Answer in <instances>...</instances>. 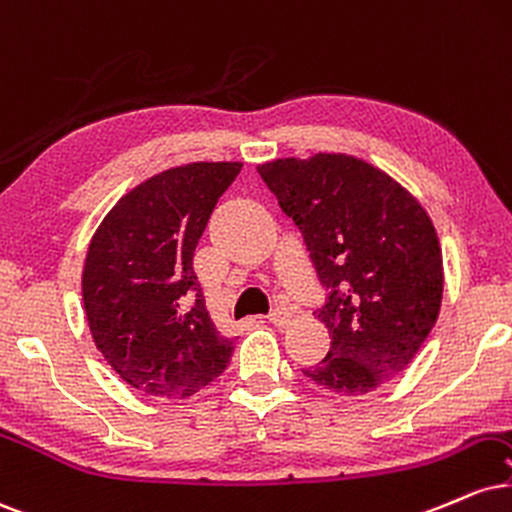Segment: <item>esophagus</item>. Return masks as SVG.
<instances>
[{"label": "esophagus", "mask_w": 512, "mask_h": 512, "mask_svg": "<svg viewBox=\"0 0 512 512\" xmlns=\"http://www.w3.org/2000/svg\"><path fill=\"white\" fill-rule=\"evenodd\" d=\"M268 318L273 326H287V323L292 321V311L285 309V306H275V309L270 311Z\"/></svg>", "instance_id": "obj_1"}]
</instances>
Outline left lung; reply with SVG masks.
<instances>
[{
    "label": "left lung",
    "mask_w": 512,
    "mask_h": 512,
    "mask_svg": "<svg viewBox=\"0 0 512 512\" xmlns=\"http://www.w3.org/2000/svg\"><path fill=\"white\" fill-rule=\"evenodd\" d=\"M256 170L302 230L328 292L314 314L330 350L304 376L345 395L376 390L407 369L441 311L434 222L405 186L354 155L280 158Z\"/></svg>",
    "instance_id": "obj_1"
}]
</instances>
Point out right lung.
<instances>
[{
    "label": "right lung",
    "mask_w": 512,
    "mask_h": 512,
    "mask_svg": "<svg viewBox=\"0 0 512 512\" xmlns=\"http://www.w3.org/2000/svg\"><path fill=\"white\" fill-rule=\"evenodd\" d=\"M242 162H189L114 203L83 263V309L107 364L155 398H189L230 364L194 273L210 213Z\"/></svg>",
    "instance_id": "add662e5"
}]
</instances>
